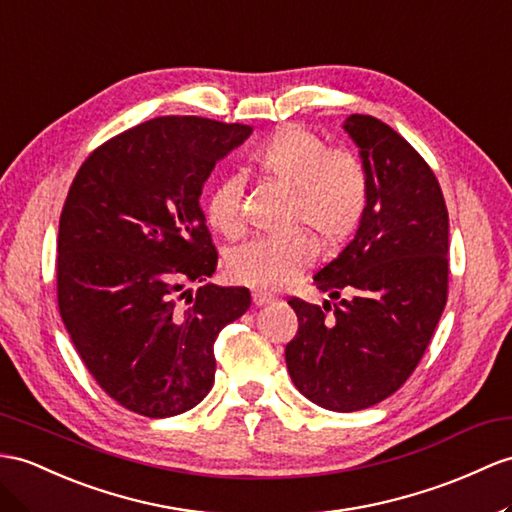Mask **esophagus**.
Segmentation results:
<instances>
[{
	"label": "esophagus",
	"instance_id": "1",
	"mask_svg": "<svg viewBox=\"0 0 512 512\" xmlns=\"http://www.w3.org/2000/svg\"><path fill=\"white\" fill-rule=\"evenodd\" d=\"M252 299H254V304H256V306H267V304H271V302H273V297H271V295H267V293H260V291H256V293L252 295Z\"/></svg>",
	"mask_w": 512,
	"mask_h": 512
}]
</instances>
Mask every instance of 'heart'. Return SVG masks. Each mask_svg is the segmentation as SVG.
<instances>
[{
	"instance_id": "b5f03b06",
	"label": "heart",
	"mask_w": 512,
	"mask_h": 512,
	"mask_svg": "<svg viewBox=\"0 0 512 512\" xmlns=\"http://www.w3.org/2000/svg\"><path fill=\"white\" fill-rule=\"evenodd\" d=\"M263 180L291 191V228H304L328 245L350 239L363 223L371 182L363 162L343 149H332L319 134L297 123L278 128L247 156ZM210 228L223 236L243 232V182L223 176L206 202ZM317 247L308 234L289 239H254L230 256L236 282L258 291H280L315 260Z\"/></svg>"
}]
</instances>
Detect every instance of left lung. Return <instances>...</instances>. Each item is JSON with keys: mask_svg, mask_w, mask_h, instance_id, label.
<instances>
[{"mask_svg": "<svg viewBox=\"0 0 512 512\" xmlns=\"http://www.w3.org/2000/svg\"><path fill=\"white\" fill-rule=\"evenodd\" d=\"M371 199L354 241L317 271L332 299L291 297L299 328L286 369L310 402L354 413L393 395L428 350L447 302L450 219L439 180L417 149L384 121L350 115Z\"/></svg>", "mask_w": 512, "mask_h": 512, "instance_id": "1", "label": "left lung"}]
</instances>
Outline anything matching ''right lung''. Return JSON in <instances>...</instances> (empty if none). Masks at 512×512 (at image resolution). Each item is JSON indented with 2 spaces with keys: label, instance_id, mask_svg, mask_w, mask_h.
<instances>
[{
  "label": "right lung",
  "instance_id": "right-lung-1",
  "mask_svg": "<svg viewBox=\"0 0 512 512\" xmlns=\"http://www.w3.org/2000/svg\"><path fill=\"white\" fill-rule=\"evenodd\" d=\"M252 128L156 117L89 154L60 213L62 323L104 393L143 417L186 413L215 382L213 345L252 304L245 286L204 284L219 254L199 195Z\"/></svg>",
  "mask_w": 512,
  "mask_h": 512
}]
</instances>
